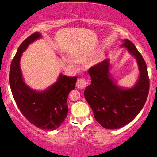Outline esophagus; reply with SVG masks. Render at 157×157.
Segmentation results:
<instances>
[{
	"instance_id": "esophagus-1",
	"label": "esophagus",
	"mask_w": 157,
	"mask_h": 157,
	"mask_svg": "<svg viewBox=\"0 0 157 157\" xmlns=\"http://www.w3.org/2000/svg\"><path fill=\"white\" fill-rule=\"evenodd\" d=\"M86 85H87V82H86L85 78H80L77 81V87L80 89H82L86 88Z\"/></svg>"
}]
</instances>
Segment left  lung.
Returning <instances> with one entry per match:
<instances>
[{
    "instance_id": "obj_1",
    "label": "left lung",
    "mask_w": 157,
    "mask_h": 157,
    "mask_svg": "<svg viewBox=\"0 0 157 157\" xmlns=\"http://www.w3.org/2000/svg\"><path fill=\"white\" fill-rule=\"evenodd\" d=\"M125 48L136 59L139 77L133 87L119 86L111 73L109 59L91 68L89 74L91 84L85 89L86 101L94 116L106 129H118L132 121L142 109L149 91V78L145 60L133 43L122 40Z\"/></svg>"
}]
</instances>
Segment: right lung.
Wrapping results in <instances>:
<instances>
[{"mask_svg":"<svg viewBox=\"0 0 157 157\" xmlns=\"http://www.w3.org/2000/svg\"><path fill=\"white\" fill-rule=\"evenodd\" d=\"M41 37L40 32H35L19 46L11 63L10 85L16 104L25 118L39 128L53 131L60 127L67 116L68 94L75 89L77 77L60 73L55 83L41 91L32 89L25 82L20 66L23 52Z\"/></svg>","mask_w":157,"mask_h":157,"instance_id":"add662e5","label":"right lung"}]
</instances>
